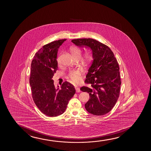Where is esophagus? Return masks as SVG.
<instances>
[{"label":"esophagus","instance_id":"obj_1","mask_svg":"<svg viewBox=\"0 0 151 151\" xmlns=\"http://www.w3.org/2000/svg\"><path fill=\"white\" fill-rule=\"evenodd\" d=\"M76 92H81V90H80V88H76Z\"/></svg>","mask_w":151,"mask_h":151}]
</instances>
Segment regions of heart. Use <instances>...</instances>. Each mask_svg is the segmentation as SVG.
I'll list each match as a JSON object with an SVG mask.
<instances>
[{
  "label": "heart",
  "instance_id": "1",
  "mask_svg": "<svg viewBox=\"0 0 151 151\" xmlns=\"http://www.w3.org/2000/svg\"><path fill=\"white\" fill-rule=\"evenodd\" d=\"M71 54L75 58L79 57L80 58L81 54V50L79 48L76 46H72L70 48ZM93 55L91 52L89 51L85 52L83 55V60L86 63H90L93 60ZM57 63L58 64H60V58L58 57L57 58ZM82 76V70L78 69L75 70H70L68 74L69 78L70 79L72 82L74 83H78L80 81Z\"/></svg>",
  "mask_w": 151,
  "mask_h": 151
}]
</instances>
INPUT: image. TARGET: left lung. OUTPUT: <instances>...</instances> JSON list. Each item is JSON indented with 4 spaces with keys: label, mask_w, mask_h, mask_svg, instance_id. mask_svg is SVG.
I'll return each mask as SVG.
<instances>
[{
    "label": "left lung",
    "mask_w": 151,
    "mask_h": 151,
    "mask_svg": "<svg viewBox=\"0 0 151 151\" xmlns=\"http://www.w3.org/2000/svg\"><path fill=\"white\" fill-rule=\"evenodd\" d=\"M71 41L92 51L93 60L81 91L86 92L90 99L85 105L90 114L103 116L111 110L119 97L121 81L120 68L114 52L108 46L93 39H78Z\"/></svg>",
    "instance_id": "obj_1"
}]
</instances>
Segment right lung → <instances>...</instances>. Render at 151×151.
<instances>
[{
	"label": "right lung",
	"instance_id": "1",
	"mask_svg": "<svg viewBox=\"0 0 151 151\" xmlns=\"http://www.w3.org/2000/svg\"><path fill=\"white\" fill-rule=\"evenodd\" d=\"M66 40H59L44 45L31 62L29 83L33 101L43 114L50 117L62 114L75 93L70 83L65 81L59 89L55 88L52 79L58 69V49Z\"/></svg>",
	"mask_w": 151,
	"mask_h": 151
}]
</instances>
